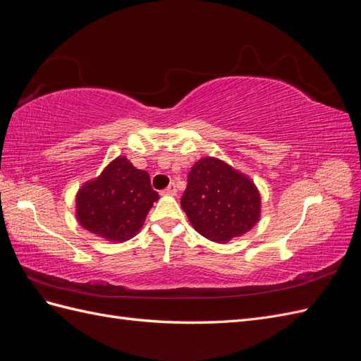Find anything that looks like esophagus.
Returning <instances> with one entry per match:
<instances>
[{
	"label": "esophagus",
	"mask_w": 361,
	"mask_h": 361,
	"mask_svg": "<svg viewBox=\"0 0 361 361\" xmlns=\"http://www.w3.org/2000/svg\"><path fill=\"white\" fill-rule=\"evenodd\" d=\"M161 194L163 195H177V186H175V183H171L164 190H161Z\"/></svg>",
	"instance_id": "obj_1"
}]
</instances>
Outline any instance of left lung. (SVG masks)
Listing matches in <instances>:
<instances>
[{
	"instance_id": "8db88e82",
	"label": "left lung",
	"mask_w": 361,
	"mask_h": 361,
	"mask_svg": "<svg viewBox=\"0 0 361 361\" xmlns=\"http://www.w3.org/2000/svg\"><path fill=\"white\" fill-rule=\"evenodd\" d=\"M181 207L201 235L226 243L254 228L259 194L245 175L209 157L192 166Z\"/></svg>"
}]
</instances>
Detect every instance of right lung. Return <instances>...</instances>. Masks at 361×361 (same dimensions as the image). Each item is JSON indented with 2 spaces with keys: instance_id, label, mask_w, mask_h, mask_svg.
I'll return each instance as SVG.
<instances>
[{
  "instance_id": "1",
  "label": "right lung",
  "mask_w": 361,
  "mask_h": 361,
  "mask_svg": "<svg viewBox=\"0 0 361 361\" xmlns=\"http://www.w3.org/2000/svg\"><path fill=\"white\" fill-rule=\"evenodd\" d=\"M158 194L146 171L124 157L109 164L77 195V216L85 229L111 241H126L141 229Z\"/></svg>"
}]
</instances>
